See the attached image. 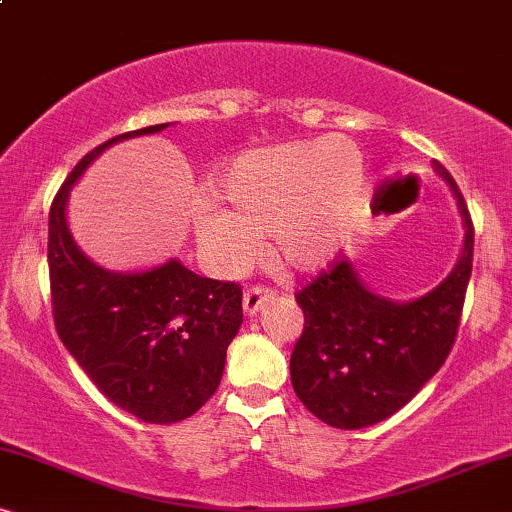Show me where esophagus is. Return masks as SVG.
<instances>
[{"label": "esophagus", "mask_w": 512, "mask_h": 512, "mask_svg": "<svg viewBox=\"0 0 512 512\" xmlns=\"http://www.w3.org/2000/svg\"><path fill=\"white\" fill-rule=\"evenodd\" d=\"M277 296L275 289H265V286H251V289L244 291V312L249 314H256L258 310H261L263 303H268V300H272Z\"/></svg>", "instance_id": "34e87169"}]
</instances>
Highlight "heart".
I'll return each instance as SVG.
<instances>
[{
    "instance_id": "b5f03b06",
    "label": "heart",
    "mask_w": 512,
    "mask_h": 512,
    "mask_svg": "<svg viewBox=\"0 0 512 512\" xmlns=\"http://www.w3.org/2000/svg\"><path fill=\"white\" fill-rule=\"evenodd\" d=\"M366 163L352 139L277 144L237 156L216 179V198L195 209L202 254L219 272L254 261L256 237L293 270H319L347 240L359 212Z\"/></svg>"
}]
</instances>
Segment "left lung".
Wrapping results in <instances>:
<instances>
[{"mask_svg": "<svg viewBox=\"0 0 512 512\" xmlns=\"http://www.w3.org/2000/svg\"><path fill=\"white\" fill-rule=\"evenodd\" d=\"M464 219L457 268L410 303L368 291L349 261L335 256L296 293L305 326L291 354V384L307 410L335 429H363L401 410L443 366L457 340L473 270V221L457 181L440 163Z\"/></svg>", "mask_w": 512, "mask_h": 512, "instance_id": "left-lung-1", "label": "left lung"}]
</instances>
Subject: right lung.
Wrapping results in <instances>:
<instances>
[{"label":"right lung","instance_id":"right-lung-1","mask_svg":"<svg viewBox=\"0 0 512 512\" xmlns=\"http://www.w3.org/2000/svg\"><path fill=\"white\" fill-rule=\"evenodd\" d=\"M170 123L125 132L86 153L48 214V277L60 340L95 387L151 424L191 417L219 387L226 349L242 324V286L200 277L170 261L146 272H109L69 235V188L107 149Z\"/></svg>","mask_w":512,"mask_h":512}]
</instances>
